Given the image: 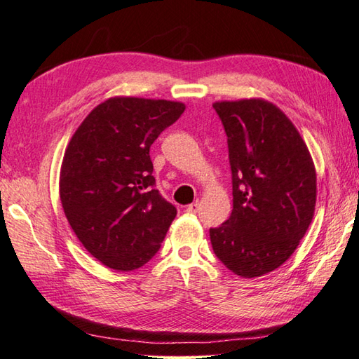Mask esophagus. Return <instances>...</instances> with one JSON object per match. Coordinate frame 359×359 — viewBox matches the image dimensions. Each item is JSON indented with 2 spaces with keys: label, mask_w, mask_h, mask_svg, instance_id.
<instances>
[{
  "label": "esophagus",
  "mask_w": 359,
  "mask_h": 359,
  "mask_svg": "<svg viewBox=\"0 0 359 359\" xmlns=\"http://www.w3.org/2000/svg\"><path fill=\"white\" fill-rule=\"evenodd\" d=\"M187 211H188V212H191V215H196V212L199 211V203H197V202L189 203L188 207H187Z\"/></svg>",
  "instance_id": "obj_1"
}]
</instances>
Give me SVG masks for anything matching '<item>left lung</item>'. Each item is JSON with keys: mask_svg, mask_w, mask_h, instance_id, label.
Segmentation results:
<instances>
[{"mask_svg": "<svg viewBox=\"0 0 359 359\" xmlns=\"http://www.w3.org/2000/svg\"><path fill=\"white\" fill-rule=\"evenodd\" d=\"M231 168L233 211L210 228L217 259L242 278L276 270L313 219L316 172L307 144L276 106L250 98L212 104Z\"/></svg>", "mask_w": 359, "mask_h": 359, "instance_id": "8db88e82", "label": "left lung"}]
</instances>
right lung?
Segmentation results:
<instances>
[{"mask_svg":"<svg viewBox=\"0 0 359 359\" xmlns=\"http://www.w3.org/2000/svg\"><path fill=\"white\" fill-rule=\"evenodd\" d=\"M185 104L114 97L83 120L67 144L60 199L90 255L109 269H140L156 256L177 210L156 189L151 144Z\"/></svg>","mask_w":359,"mask_h":359,"instance_id":"1","label":"right lung"}]
</instances>
